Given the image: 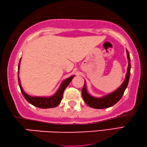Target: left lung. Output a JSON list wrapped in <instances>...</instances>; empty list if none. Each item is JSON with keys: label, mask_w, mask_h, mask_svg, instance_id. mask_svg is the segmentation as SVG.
<instances>
[{"label": "left lung", "mask_w": 147, "mask_h": 147, "mask_svg": "<svg viewBox=\"0 0 147 147\" xmlns=\"http://www.w3.org/2000/svg\"><path fill=\"white\" fill-rule=\"evenodd\" d=\"M127 57H128V66L127 69V73L125 78L124 81H123L122 85L117 88L116 90L110 94L105 95L101 98H96L91 96L87 92L86 87V83L85 81V84L82 89V96L85 102L90 107L94 108V109H105V108L110 107L117 103L121 100L122 96H123L124 92L127 86L128 85L129 76H130V69H131V64H130V57L128 50H126Z\"/></svg>", "instance_id": "obj_1"}]
</instances>
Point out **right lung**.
Wrapping results in <instances>:
<instances>
[{
  "mask_svg": "<svg viewBox=\"0 0 147 147\" xmlns=\"http://www.w3.org/2000/svg\"><path fill=\"white\" fill-rule=\"evenodd\" d=\"M20 62L21 59L20 61H19L18 65V73L19 71ZM74 77H75V76L74 75L69 77L68 78L64 79V80L62 82L61 86H60V87L59 88V89L57 90V92L55 93L54 95L50 96V97H38V96H31L28 95L27 94L24 92L22 86H21L19 75L18 82L21 91V92H22V94L28 102H29L35 107L42 108V109H48V108H53L57 107V105L61 103L64 90L66 89V88L68 86V85H69V83L71 82L72 79H73Z\"/></svg>",
  "mask_w": 147,
  "mask_h": 147,
  "instance_id": "add662e5",
  "label": "right lung"
}]
</instances>
